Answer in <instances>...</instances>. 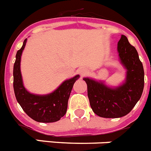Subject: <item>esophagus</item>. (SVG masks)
<instances>
[{"label":"esophagus","instance_id":"esophagus-1","mask_svg":"<svg viewBox=\"0 0 151 151\" xmlns=\"http://www.w3.org/2000/svg\"><path fill=\"white\" fill-rule=\"evenodd\" d=\"M79 74H81V76H84L87 74V69L86 68H81L79 69Z\"/></svg>","mask_w":151,"mask_h":151}]
</instances>
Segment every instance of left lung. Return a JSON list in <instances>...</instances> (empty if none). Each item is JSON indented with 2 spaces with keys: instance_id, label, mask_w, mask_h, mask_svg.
Listing matches in <instances>:
<instances>
[{
  "instance_id": "left-lung-1",
  "label": "left lung",
  "mask_w": 151,
  "mask_h": 151,
  "mask_svg": "<svg viewBox=\"0 0 151 151\" xmlns=\"http://www.w3.org/2000/svg\"><path fill=\"white\" fill-rule=\"evenodd\" d=\"M121 62L127 69L126 81L117 88H110L102 82L83 78L87 84V95L92 109L103 118H120L134 107L142 95L145 71L136 48L122 35L118 42Z\"/></svg>"
}]
</instances>
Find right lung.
<instances>
[{
  "label": "right lung",
  "instance_id": "right-lung-1",
  "mask_svg": "<svg viewBox=\"0 0 151 151\" xmlns=\"http://www.w3.org/2000/svg\"><path fill=\"white\" fill-rule=\"evenodd\" d=\"M27 39L22 48L17 51L14 65V90L16 99L23 110L31 119L39 122H54L65 115L68 102L74 83L79 78L76 75L65 81L56 90L45 96L29 93L23 86L20 72L21 55L24 49Z\"/></svg>",
  "mask_w": 151,
  "mask_h": 151
}]
</instances>
